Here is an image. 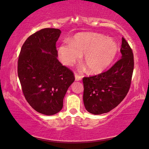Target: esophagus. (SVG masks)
<instances>
[{
    "label": "esophagus",
    "mask_w": 149,
    "mask_h": 149,
    "mask_svg": "<svg viewBox=\"0 0 149 149\" xmlns=\"http://www.w3.org/2000/svg\"><path fill=\"white\" fill-rule=\"evenodd\" d=\"M75 80L77 81H81V77L79 76V75H77V74H75Z\"/></svg>",
    "instance_id": "34e87169"
}]
</instances>
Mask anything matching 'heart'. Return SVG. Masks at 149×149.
<instances>
[{"mask_svg":"<svg viewBox=\"0 0 149 149\" xmlns=\"http://www.w3.org/2000/svg\"><path fill=\"white\" fill-rule=\"evenodd\" d=\"M69 42L62 43L58 48L61 62L66 65H73L84 54V63L92 74H100L108 68L118 52V46L114 40L97 33H78Z\"/></svg>","mask_w":149,"mask_h":149,"instance_id":"1","label":"heart"}]
</instances>
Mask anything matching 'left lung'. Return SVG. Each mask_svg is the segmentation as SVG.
<instances>
[{"label":"left lung","mask_w":149,"mask_h":149,"mask_svg":"<svg viewBox=\"0 0 149 149\" xmlns=\"http://www.w3.org/2000/svg\"><path fill=\"white\" fill-rule=\"evenodd\" d=\"M121 59L108 71L84 77V102L91 114L100 115L114 109L127 95L134 67L133 54L129 44L122 38Z\"/></svg>","instance_id":"obj_1"}]
</instances>
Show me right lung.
I'll list each match as a JSON object with an SVG mask.
<instances>
[{
  "label": "right lung",
  "mask_w": 149,
  "mask_h": 149,
  "mask_svg": "<svg viewBox=\"0 0 149 149\" xmlns=\"http://www.w3.org/2000/svg\"><path fill=\"white\" fill-rule=\"evenodd\" d=\"M61 31L45 28L31 35L22 46L17 74L26 100L35 110L51 116L62 110L63 100L75 78L57 59Z\"/></svg>",
  "instance_id": "1"
}]
</instances>
